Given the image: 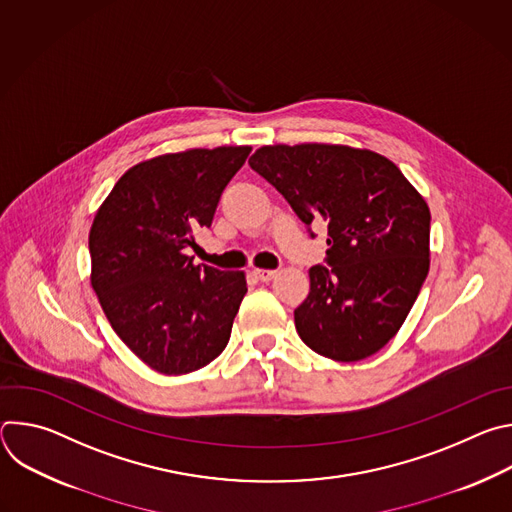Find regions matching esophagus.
I'll return each mask as SVG.
<instances>
[{
  "instance_id": "1",
  "label": "esophagus",
  "mask_w": 512,
  "mask_h": 512,
  "mask_svg": "<svg viewBox=\"0 0 512 512\" xmlns=\"http://www.w3.org/2000/svg\"><path fill=\"white\" fill-rule=\"evenodd\" d=\"M253 275L259 279V281H271L275 275H277V271H273V269H255L253 271Z\"/></svg>"
}]
</instances>
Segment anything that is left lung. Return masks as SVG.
Here are the masks:
<instances>
[{"mask_svg":"<svg viewBox=\"0 0 512 512\" xmlns=\"http://www.w3.org/2000/svg\"><path fill=\"white\" fill-rule=\"evenodd\" d=\"M249 166L302 223L328 229V265L310 267V294L294 312L300 338L338 362L379 352L403 326L429 271L423 196L391 160L350 145H263Z\"/></svg>","mask_w":512,"mask_h":512,"instance_id":"obj_1","label":"left lung"}]
</instances>
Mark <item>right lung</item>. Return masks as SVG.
<instances>
[{"mask_svg":"<svg viewBox=\"0 0 512 512\" xmlns=\"http://www.w3.org/2000/svg\"><path fill=\"white\" fill-rule=\"evenodd\" d=\"M249 154L223 145L139 162L95 214L91 285L117 336L162 375L206 367L231 338L245 273L194 265L186 249Z\"/></svg>","mask_w":512,"mask_h":512,"instance_id":"obj_1","label":"right lung"}]
</instances>
